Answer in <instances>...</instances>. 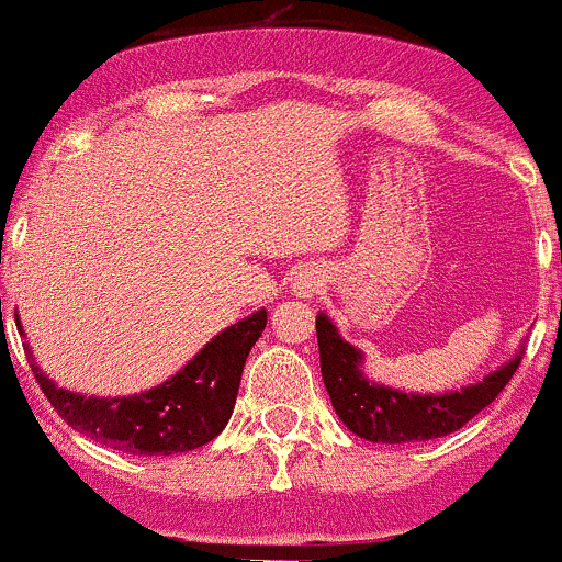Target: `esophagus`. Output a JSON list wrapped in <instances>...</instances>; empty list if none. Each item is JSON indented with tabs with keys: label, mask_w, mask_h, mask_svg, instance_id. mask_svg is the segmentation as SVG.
I'll list each match as a JSON object with an SVG mask.
<instances>
[{
	"label": "esophagus",
	"mask_w": 562,
	"mask_h": 562,
	"mask_svg": "<svg viewBox=\"0 0 562 562\" xmlns=\"http://www.w3.org/2000/svg\"><path fill=\"white\" fill-rule=\"evenodd\" d=\"M296 296H301V299H312L317 293V288H321V277L315 274V271H301L299 274V280H296Z\"/></svg>",
	"instance_id": "esophagus-1"
}]
</instances>
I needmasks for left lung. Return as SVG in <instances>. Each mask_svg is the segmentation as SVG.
I'll return each instance as SVG.
<instances>
[{
	"instance_id": "left-lung-1",
	"label": "left lung",
	"mask_w": 562,
	"mask_h": 562,
	"mask_svg": "<svg viewBox=\"0 0 562 562\" xmlns=\"http://www.w3.org/2000/svg\"><path fill=\"white\" fill-rule=\"evenodd\" d=\"M323 382L341 423L366 441L404 445L450 436L493 404L515 376L522 350L476 385L445 395H417L369 382L360 371V350L347 345L326 315L317 317Z\"/></svg>"
}]
</instances>
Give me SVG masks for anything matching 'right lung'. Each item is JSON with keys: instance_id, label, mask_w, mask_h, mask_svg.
<instances>
[{"instance_id": "add662e5", "label": "right lung", "mask_w": 562, "mask_h": 562, "mask_svg": "<svg viewBox=\"0 0 562 562\" xmlns=\"http://www.w3.org/2000/svg\"><path fill=\"white\" fill-rule=\"evenodd\" d=\"M263 328L266 310L217 334L172 380L126 398L69 393L53 385L32 356L26 358L53 409L82 436L117 452L175 454L204 447L226 428L241 369Z\"/></svg>"}]
</instances>
